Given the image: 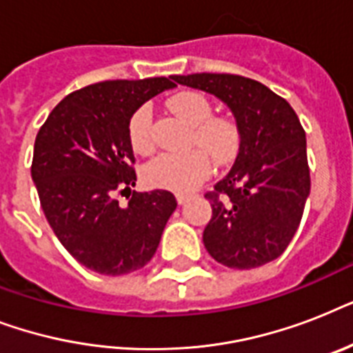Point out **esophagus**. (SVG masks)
Masks as SVG:
<instances>
[{"label": "esophagus", "mask_w": 353, "mask_h": 353, "mask_svg": "<svg viewBox=\"0 0 353 353\" xmlns=\"http://www.w3.org/2000/svg\"><path fill=\"white\" fill-rule=\"evenodd\" d=\"M176 199H177V203L183 205V203H185V201H187V199H188V194H185V192H176Z\"/></svg>", "instance_id": "1"}]
</instances>
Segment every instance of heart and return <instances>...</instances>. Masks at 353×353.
<instances>
[{"label":"heart","mask_w":353,"mask_h":353,"mask_svg":"<svg viewBox=\"0 0 353 353\" xmlns=\"http://www.w3.org/2000/svg\"><path fill=\"white\" fill-rule=\"evenodd\" d=\"M166 106L177 119L188 124L187 152L163 154L150 161L144 177L150 185L174 190H190L210 174V159L225 165L234 157L240 130L227 115L212 113L209 97L199 91H179L166 101ZM128 139L137 154L148 155L155 148L152 110L139 106L128 121Z\"/></svg>","instance_id":"obj_1"}]
</instances>
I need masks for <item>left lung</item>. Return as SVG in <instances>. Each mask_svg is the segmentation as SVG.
I'll return each mask as SVG.
<instances>
[{"label": "left lung", "instance_id": "8db88e82", "mask_svg": "<svg viewBox=\"0 0 353 353\" xmlns=\"http://www.w3.org/2000/svg\"><path fill=\"white\" fill-rule=\"evenodd\" d=\"M174 80L221 99L240 130L234 166L205 194L212 207L203 231L205 249L231 269L273 262L301 225L312 187L306 132L295 110L241 74H176Z\"/></svg>", "mask_w": 353, "mask_h": 353}]
</instances>
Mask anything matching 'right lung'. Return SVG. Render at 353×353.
<instances>
[{
  "instance_id": "obj_1",
  "label": "right lung",
  "mask_w": 353,
  "mask_h": 353,
  "mask_svg": "<svg viewBox=\"0 0 353 353\" xmlns=\"http://www.w3.org/2000/svg\"><path fill=\"white\" fill-rule=\"evenodd\" d=\"M174 85V77L85 85L69 93L36 135L30 174L41 210L69 254L95 273L144 268L176 210L168 190L132 192L137 174L128 139L132 113ZM124 193L128 205L118 203Z\"/></svg>"
}]
</instances>
